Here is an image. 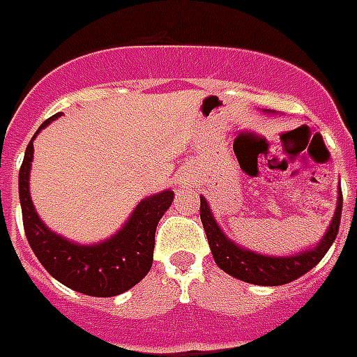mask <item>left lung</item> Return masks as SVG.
Segmentation results:
<instances>
[{"label": "left lung", "mask_w": 357, "mask_h": 357, "mask_svg": "<svg viewBox=\"0 0 357 357\" xmlns=\"http://www.w3.org/2000/svg\"><path fill=\"white\" fill-rule=\"evenodd\" d=\"M341 213L342 194L339 188V199H337L331 224L314 246L297 254H290V256H267V254H259L250 248L239 246L235 241L229 239L226 233L222 231V227L214 218L213 211L203 195H201L199 207L201 222L207 233L208 246H211L216 265L233 278H239L248 284H258V286H282L303 277L307 271L318 265V261L329 250V246L335 243L339 224H341Z\"/></svg>", "instance_id": "left-lung-1"}]
</instances>
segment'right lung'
Wrapping results in <instances>:
<instances>
[{"mask_svg": "<svg viewBox=\"0 0 357 357\" xmlns=\"http://www.w3.org/2000/svg\"><path fill=\"white\" fill-rule=\"evenodd\" d=\"M60 118V112L43 122L37 133ZM37 133L33 139L37 137ZM33 139L24 154L18 173V194L24 231L31 250L45 269L67 288L92 297H112L133 288L146 277L154 258V235L175 194L163 190L139 201L124 226L105 241L80 245L58 235L39 218L29 195V169L33 162Z\"/></svg>", "mask_w": 357, "mask_h": 357, "instance_id": "obj_1", "label": "right lung"}]
</instances>
